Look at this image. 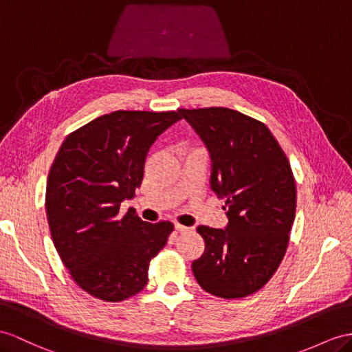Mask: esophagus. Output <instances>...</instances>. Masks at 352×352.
<instances>
[{"label": "esophagus", "instance_id": "34e87169", "mask_svg": "<svg viewBox=\"0 0 352 352\" xmlns=\"http://www.w3.org/2000/svg\"><path fill=\"white\" fill-rule=\"evenodd\" d=\"M175 230L179 232V233H187V232H192L193 228H187V226H183V224L177 223V224H175Z\"/></svg>", "mask_w": 352, "mask_h": 352}]
</instances>
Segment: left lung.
<instances>
[{"mask_svg":"<svg viewBox=\"0 0 352 352\" xmlns=\"http://www.w3.org/2000/svg\"><path fill=\"white\" fill-rule=\"evenodd\" d=\"M208 147L211 188L224 197L226 229L199 226L204 254L192 269L197 284L221 299L260 290L281 265L296 215V182L267 126L224 107L179 110Z\"/></svg>","mask_w":352,"mask_h":352,"instance_id":"1","label":"left lung"}]
</instances>
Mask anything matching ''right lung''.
<instances>
[{
    "label": "right lung",
    "mask_w": 352,
    "mask_h": 352,
    "mask_svg": "<svg viewBox=\"0 0 352 352\" xmlns=\"http://www.w3.org/2000/svg\"><path fill=\"white\" fill-rule=\"evenodd\" d=\"M178 111H113L71 132L49 170L46 212L58 254L80 288L122 302L148 281L153 257L166 245L170 221H142L120 204L141 186L151 144Z\"/></svg>",
    "instance_id": "right-lung-1"
}]
</instances>
